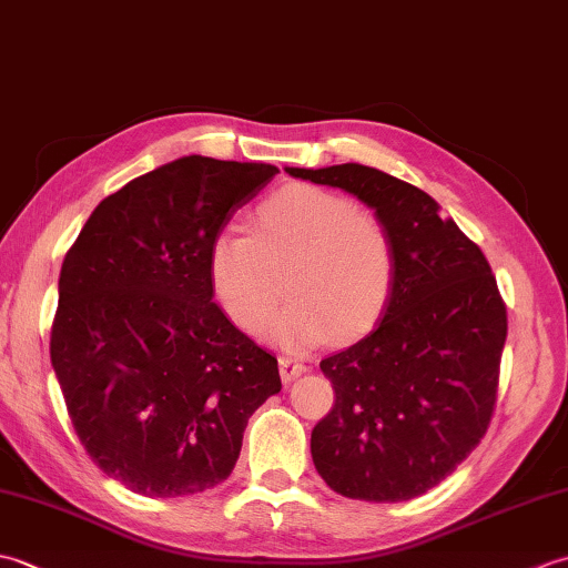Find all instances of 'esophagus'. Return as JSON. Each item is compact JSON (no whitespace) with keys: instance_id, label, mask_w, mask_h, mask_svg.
<instances>
[{"instance_id":"obj_1","label":"esophagus","mask_w":568,"mask_h":568,"mask_svg":"<svg viewBox=\"0 0 568 568\" xmlns=\"http://www.w3.org/2000/svg\"><path fill=\"white\" fill-rule=\"evenodd\" d=\"M277 368H281V378L285 383L300 378L307 371V366L303 364V361L295 358V356H281V361H277Z\"/></svg>"}]
</instances>
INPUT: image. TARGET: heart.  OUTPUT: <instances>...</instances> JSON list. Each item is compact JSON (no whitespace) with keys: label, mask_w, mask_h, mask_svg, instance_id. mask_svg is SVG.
Returning a JSON list of instances; mask_svg holds the SVG:
<instances>
[{"label":"heart","mask_w":568,"mask_h":568,"mask_svg":"<svg viewBox=\"0 0 568 568\" xmlns=\"http://www.w3.org/2000/svg\"><path fill=\"white\" fill-rule=\"evenodd\" d=\"M397 265L395 232L378 212L305 183L265 197L251 234L226 226L207 248L210 291L224 315L248 334L268 327L284 281L291 305L268 332L283 346L371 332L390 305Z\"/></svg>","instance_id":"1"}]
</instances>
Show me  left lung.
I'll list each match as a JSON object with an SVG mask.
<instances>
[{
    "label": "left lung",
    "instance_id": "8db88e82",
    "mask_svg": "<svg viewBox=\"0 0 568 568\" xmlns=\"http://www.w3.org/2000/svg\"><path fill=\"white\" fill-rule=\"evenodd\" d=\"M293 178L352 192L393 226L397 285L378 327L320 364L334 405L312 429L317 474L346 498H417L476 449L496 409L508 312L484 251L427 192L344 163Z\"/></svg>",
    "mask_w": 568,
    "mask_h": 568
}]
</instances>
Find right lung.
Here are the masks:
<instances>
[{
  "label": "right lung",
  "mask_w": 568,
  "mask_h": 568,
  "mask_svg": "<svg viewBox=\"0 0 568 568\" xmlns=\"http://www.w3.org/2000/svg\"><path fill=\"white\" fill-rule=\"evenodd\" d=\"M277 173L185 155L104 197L65 253L51 364L84 452L146 498L229 478L277 358L212 303L207 248Z\"/></svg>",
  "instance_id": "right-lung-1"
}]
</instances>
